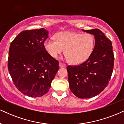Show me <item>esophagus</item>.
Listing matches in <instances>:
<instances>
[{"mask_svg":"<svg viewBox=\"0 0 124 124\" xmlns=\"http://www.w3.org/2000/svg\"><path fill=\"white\" fill-rule=\"evenodd\" d=\"M59 67L61 68H63V67H66V65L65 64L62 63V62H60L59 63Z\"/></svg>","mask_w":124,"mask_h":124,"instance_id":"esophagus-1","label":"esophagus"}]
</instances>
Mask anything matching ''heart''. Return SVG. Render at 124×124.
I'll return each mask as SVG.
<instances>
[{
	"label": "heart",
	"instance_id": "obj_1",
	"mask_svg": "<svg viewBox=\"0 0 124 124\" xmlns=\"http://www.w3.org/2000/svg\"><path fill=\"white\" fill-rule=\"evenodd\" d=\"M56 40L48 39L44 46L51 57L57 58L64 52L71 63L79 64L89 59L93 52L95 39L90 33L62 32L55 35Z\"/></svg>",
	"mask_w": 124,
	"mask_h": 124
}]
</instances>
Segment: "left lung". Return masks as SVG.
Segmentation results:
<instances>
[{"label":"left lung","mask_w":124,"mask_h":124,"mask_svg":"<svg viewBox=\"0 0 124 124\" xmlns=\"http://www.w3.org/2000/svg\"><path fill=\"white\" fill-rule=\"evenodd\" d=\"M83 31L93 35L94 50L89 59L81 64L67 67L70 89L81 99L94 97L108 85L114 68L111 41L99 29Z\"/></svg>","instance_id":"1"}]
</instances>
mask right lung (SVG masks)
<instances>
[{"mask_svg": "<svg viewBox=\"0 0 124 124\" xmlns=\"http://www.w3.org/2000/svg\"><path fill=\"white\" fill-rule=\"evenodd\" d=\"M48 35L43 28L24 31L10 44L8 71L16 88L29 97H38L47 93L59 70V62L45 48Z\"/></svg>", "mask_w": 124, "mask_h": 124, "instance_id": "right-lung-1", "label": "right lung"}]
</instances>
